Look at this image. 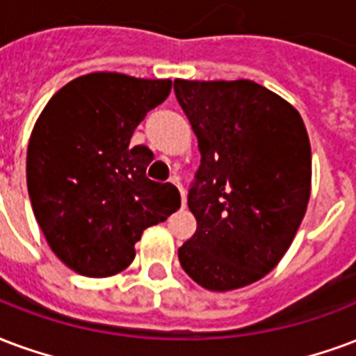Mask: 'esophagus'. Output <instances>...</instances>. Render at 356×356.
<instances>
[{
	"label": "esophagus",
	"instance_id": "34e87169",
	"mask_svg": "<svg viewBox=\"0 0 356 356\" xmlns=\"http://www.w3.org/2000/svg\"><path fill=\"white\" fill-rule=\"evenodd\" d=\"M171 183H173V185L177 186L179 192H181V204H183V207H185V204H186V196H185V188H183V185H181V181H179L177 177H173V179H171Z\"/></svg>",
	"mask_w": 356,
	"mask_h": 356
}]
</instances>
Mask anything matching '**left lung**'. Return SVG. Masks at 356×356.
Here are the masks:
<instances>
[{"mask_svg": "<svg viewBox=\"0 0 356 356\" xmlns=\"http://www.w3.org/2000/svg\"><path fill=\"white\" fill-rule=\"evenodd\" d=\"M198 138L188 188L198 228L179 262L207 291H234L272 272L291 247L312 191L304 120L283 97L241 81H173Z\"/></svg>", "mask_w": 356, "mask_h": 356, "instance_id": "obj_1", "label": "left lung"}]
</instances>
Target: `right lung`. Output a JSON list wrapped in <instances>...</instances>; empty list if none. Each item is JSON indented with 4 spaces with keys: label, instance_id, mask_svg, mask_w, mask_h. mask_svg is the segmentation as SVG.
<instances>
[{
    "label": "right lung",
    "instance_id": "right-lung-1",
    "mask_svg": "<svg viewBox=\"0 0 356 356\" xmlns=\"http://www.w3.org/2000/svg\"><path fill=\"white\" fill-rule=\"evenodd\" d=\"M168 79L88 73L60 88L31 131L26 177L31 207L56 257L86 277L122 272L145 228L181 207L171 183L147 177L152 151L130 147Z\"/></svg>",
    "mask_w": 356,
    "mask_h": 356
}]
</instances>
